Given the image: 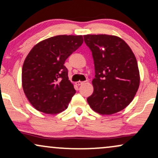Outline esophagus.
Listing matches in <instances>:
<instances>
[{
    "mask_svg": "<svg viewBox=\"0 0 158 158\" xmlns=\"http://www.w3.org/2000/svg\"><path fill=\"white\" fill-rule=\"evenodd\" d=\"M85 83V81H77V82H76V85H83Z\"/></svg>",
    "mask_w": 158,
    "mask_h": 158,
    "instance_id": "esophagus-1",
    "label": "esophagus"
}]
</instances>
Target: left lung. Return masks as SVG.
<instances>
[{"label": "left lung", "instance_id": "8db88e82", "mask_svg": "<svg viewBox=\"0 0 158 158\" xmlns=\"http://www.w3.org/2000/svg\"><path fill=\"white\" fill-rule=\"evenodd\" d=\"M84 41L92 51L95 78L94 92L87 101L102 115H110L126 108L139 88V72L131 48L116 35H85Z\"/></svg>", "mask_w": 158, "mask_h": 158}]
</instances>
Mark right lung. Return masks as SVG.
Segmentation results:
<instances>
[{
	"instance_id": "right-lung-1",
	"label": "right lung",
	"mask_w": 158,
	"mask_h": 158,
	"mask_svg": "<svg viewBox=\"0 0 158 158\" xmlns=\"http://www.w3.org/2000/svg\"><path fill=\"white\" fill-rule=\"evenodd\" d=\"M82 35H61L36 44L22 68V88L36 110L56 114L68 107L76 94L64 61L82 44Z\"/></svg>"
}]
</instances>
